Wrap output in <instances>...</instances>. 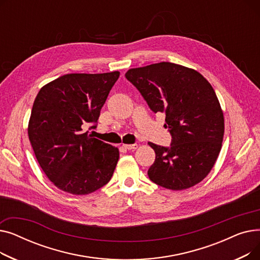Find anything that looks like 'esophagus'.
Instances as JSON below:
<instances>
[{
	"label": "esophagus",
	"instance_id": "obj_1",
	"mask_svg": "<svg viewBox=\"0 0 260 260\" xmlns=\"http://www.w3.org/2000/svg\"><path fill=\"white\" fill-rule=\"evenodd\" d=\"M123 147L128 149V151H131V149H136L138 147L137 144H123Z\"/></svg>",
	"mask_w": 260,
	"mask_h": 260
}]
</instances>
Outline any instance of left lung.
<instances>
[{"instance_id":"left-lung-1","label":"left lung","mask_w":260,"mask_h":260,"mask_svg":"<svg viewBox=\"0 0 260 260\" xmlns=\"http://www.w3.org/2000/svg\"><path fill=\"white\" fill-rule=\"evenodd\" d=\"M126 79L154 113L166 114L171 147L148 142L156 159L147 175L173 190L192 187L209 175L219 156L224 118L210 82L193 68L160 62L131 68Z\"/></svg>"}]
</instances>
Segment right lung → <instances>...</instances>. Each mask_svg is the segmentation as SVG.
<instances>
[{
	"label": "right lung",
	"mask_w": 260,
	"mask_h": 260,
	"mask_svg": "<svg viewBox=\"0 0 260 260\" xmlns=\"http://www.w3.org/2000/svg\"><path fill=\"white\" fill-rule=\"evenodd\" d=\"M119 76V72L67 74L37 94L28 122L29 141L41 169L63 192L87 195L112 178L118 147L83 129L99 119Z\"/></svg>",
	"instance_id": "obj_1"
}]
</instances>
